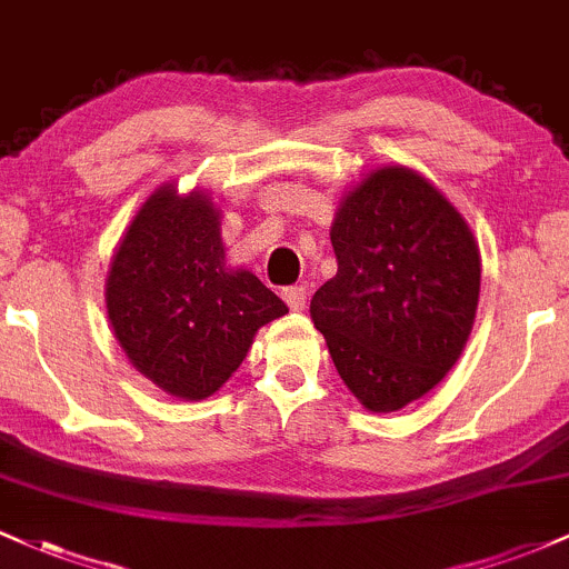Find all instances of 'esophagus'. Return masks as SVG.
Returning a JSON list of instances; mask_svg holds the SVG:
<instances>
[{
    "instance_id": "34e87169",
    "label": "esophagus",
    "mask_w": 569,
    "mask_h": 569,
    "mask_svg": "<svg viewBox=\"0 0 569 569\" xmlns=\"http://www.w3.org/2000/svg\"><path fill=\"white\" fill-rule=\"evenodd\" d=\"M283 299L291 310H305V302H308V289H305V286H289V289H283Z\"/></svg>"
}]
</instances>
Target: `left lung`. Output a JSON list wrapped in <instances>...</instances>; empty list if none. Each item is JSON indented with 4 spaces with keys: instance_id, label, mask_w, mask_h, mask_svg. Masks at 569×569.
Masks as SVG:
<instances>
[{
    "instance_id": "8db88e82",
    "label": "left lung",
    "mask_w": 569,
    "mask_h": 569,
    "mask_svg": "<svg viewBox=\"0 0 569 569\" xmlns=\"http://www.w3.org/2000/svg\"><path fill=\"white\" fill-rule=\"evenodd\" d=\"M332 248L337 274L310 316L356 399L391 413L457 365L478 310V246L429 180L383 167L340 204Z\"/></svg>"
}]
</instances>
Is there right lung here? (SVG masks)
I'll use <instances>...</instances> for the list:
<instances>
[{
    "label": "right lung",
    "mask_w": 569,
    "mask_h": 569,
    "mask_svg": "<svg viewBox=\"0 0 569 569\" xmlns=\"http://www.w3.org/2000/svg\"><path fill=\"white\" fill-rule=\"evenodd\" d=\"M289 313L253 272L227 270L208 197L164 186L142 204L108 274V316L129 361L167 395L204 399Z\"/></svg>",
    "instance_id": "right-lung-1"
}]
</instances>
